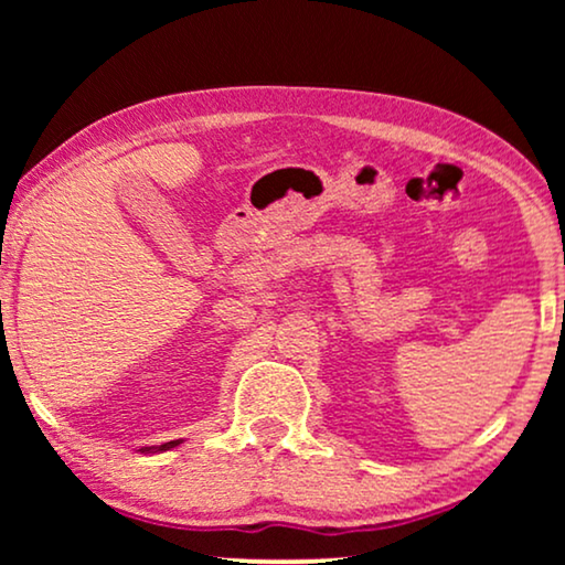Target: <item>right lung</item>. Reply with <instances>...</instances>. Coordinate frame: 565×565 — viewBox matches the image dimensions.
<instances>
[{"label": "right lung", "mask_w": 565, "mask_h": 565, "mask_svg": "<svg viewBox=\"0 0 565 565\" xmlns=\"http://www.w3.org/2000/svg\"><path fill=\"white\" fill-rule=\"evenodd\" d=\"M177 445H182V439H172V443H164V445H159V447H141V452L143 455H157V452H167V450H172V447H177Z\"/></svg>", "instance_id": "add662e5"}]
</instances>
